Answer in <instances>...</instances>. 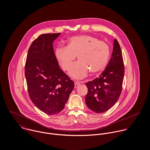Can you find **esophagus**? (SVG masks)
Masks as SVG:
<instances>
[{
  "mask_svg": "<svg viewBox=\"0 0 150 150\" xmlns=\"http://www.w3.org/2000/svg\"><path fill=\"white\" fill-rule=\"evenodd\" d=\"M80 84H81L80 82H75V83H74V88H77L79 86H80Z\"/></svg>",
  "mask_w": 150,
  "mask_h": 150,
  "instance_id": "esophagus-1",
  "label": "esophagus"
}]
</instances>
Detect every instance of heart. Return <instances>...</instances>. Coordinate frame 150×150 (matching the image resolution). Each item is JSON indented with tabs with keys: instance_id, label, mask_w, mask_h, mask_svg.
<instances>
[{
	"instance_id": "1",
	"label": "heart",
	"mask_w": 150,
	"mask_h": 150,
	"mask_svg": "<svg viewBox=\"0 0 150 150\" xmlns=\"http://www.w3.org/2000/svg\"><path fill=\"white\" fill-rule=\"evenodd\" d=\"M110 49L107 43L96 37L83 35L70 38L66 47H59L55 51L57 61L61 67L68 71L76 57L79 61L71 68L70 76L75 79H82L88 75L97 74L107 66Z\"/></svg>"
}]
</instances>
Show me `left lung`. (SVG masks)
<instances>
[{"instance_id":"obj_1","label":"left lung","mask_w":150,"mask_h":150,"mask_svg":"<svg viewBox=\"0 0 150 150\" xmlns=\"http://www.w3.org/2000/svg\"><path fill=\"white\" fill-rule=\"evenodd\" d=\"M124 65L120 45L114 40L111 59L99 77L86 83L88 88L86 103L96 113H102L112 107L122 91Z\"/></svg>"}]
</instances>
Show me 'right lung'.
<instances>
[{
    "label": "right lung",
    "mask_w": 150,
    "mask_h": 150,
    "mask_svg": "<svg viewBox=\"0 0 150 150\" xmlns=\"http://www.w3.org/2000/svg\"><path fill=\"white\" fill-rule=\"evenodd\" d=\"M61 35H41L30 45L25 75L29 97L40 110L48 115L61 112L74 87V82L59 67L53 49Z\"/></svg>",
    "instance_id": "add662e5"
}]
</instances>
